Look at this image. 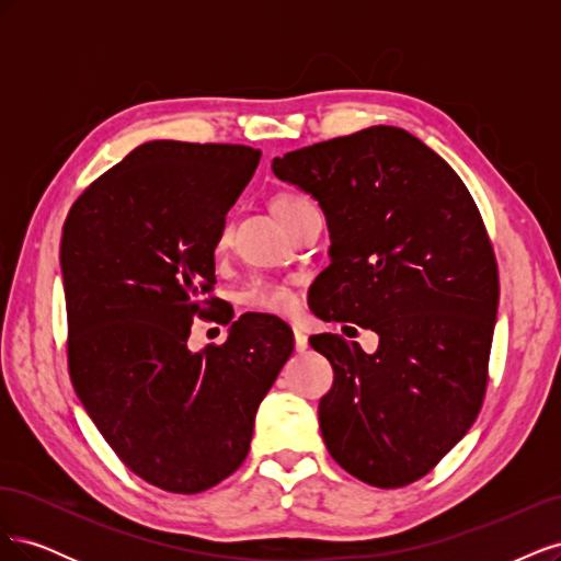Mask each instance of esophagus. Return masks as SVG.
<instances>
[{"label":"esophagus","instance_id":"34e87169","mask_svg":"<svg viewBox=\"0 0 561 561\" xmlns=\"http://www.w3.org/2000/svg\"><path fill=\"white\" fill-rule=\"evenodd\" d=\"M307 348H309V336L304 334L301 330H295V351L304 353Z\"/></svg>","mask_w":561,"mask_h":561}]
</instances>
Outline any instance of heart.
Listing matches in <instances>:
<instances>
[{
	"label": "heart",
	"instance_id": "b5f03b06",
	"mask_svg": "<svg viewBox=\"0 0 561 561\" xmlns=\"http://www.w3.org/2000/svg\"><path fill=\"white\" fill-rule=\"evenodd\" d=\"M307 203L309 198H304L299 194H280L274 201V210L280 217V222H285L287 217L297 213L301 206H307ZM227 236H229V227H225L222 233H219V243H227ZM243 304L252 311L280 316V318H293L301 309L299 295L293 290V287L276 280H254L243 293Z\"/></svg>",
	"mask_w": 561,
	"mask_h": 561
}]
</instances>
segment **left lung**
I'll return each instance as SVG.
<instances>
[{
    "label": "left lung",
    "instance_id": "1",
    "mask_svg": "<svg viewBox=\"0 0 561 561\" xmlns=\"http://www.w3.org/2000/svg\"><path fill=\"white\" fill-rule=\"evenodd\" d=\"M271 168L328 217L318 318L379 334L375 353L339 334L309 339L334 369L322 439L353 478L412 484L484 400L499 268L482 215L454 168L396 126L287 151Z\"/></svg>",
    "mask_w": 561,
    "mask_h": 561
}]
</instances>
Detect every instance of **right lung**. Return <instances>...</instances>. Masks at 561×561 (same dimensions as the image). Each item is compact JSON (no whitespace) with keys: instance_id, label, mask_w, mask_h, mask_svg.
I'll use <instances>...</instances> for the list:
<instances>
[{"instance_id":"right-lung-1","label":"right lung","mask_w":561,"mask_h":561,"mask_svg":"<svg viewBox=\"0 0 561 561\" xmlns=\"http://www.w3.org/2000/svg\"><path fill=\"white\" fill-rule=\"evenodd\" d=\"M262 151L154 140L87 186L65 219L60 268L67 365L116 456L173 494L239 468L254 414L293 355V330L245 313L222 346L190 351L215 297L225 217Z\"/></svg>"}]
</instances>
